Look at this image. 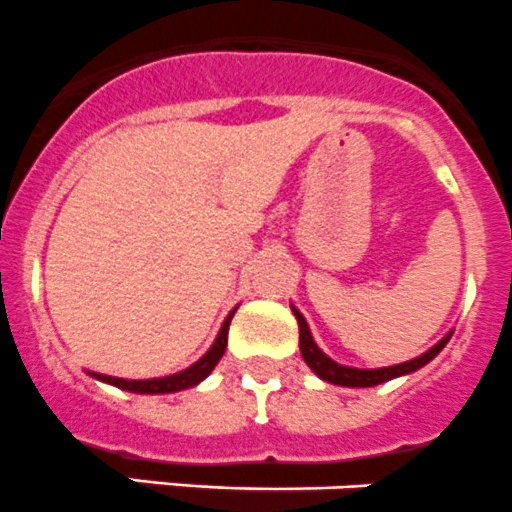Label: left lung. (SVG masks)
I'll use <instances>...</instances> for the list:
<instances>
[{
    "label": "left lung",
    "mask_w": 512,
    "mask_h": 512,
    "mask_svg": "<svg viewBox=\"0 0 512 512\" xmlns=\"http://www.w3.org/2000/svg\"><path fill=\"white\" fill-rule=\"evenodd\" d=\"M292 312H295L297 325H300V352H302V357H305L307 365H310L312 372H315V375H320L322 380L332 382V385H345V388H372V385H380V382L393 380V377L408 375V372L428 365V362L433 360V357L438 355V352L443 350L450 340V335L443 337V340H440L435 347H430L425 355L415 357V360H408V362H400V365L380 367V370H357V367L337 365L335 360H330V357H327L325 352L315 345V340H312L310 327H307L305 317H302L295 307H292Z\"/></svg>",
    "instance_id": "1"
}]
</instances>
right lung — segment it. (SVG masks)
Wrapping results in <instances>:
<instances>
[{"label":"right lung","instance_id":"obj_1","mask_svg":"<svg viewBox=\"0 0 512 512\" xmlns=\"http://www.w3.org/2000/svg\"><path fill=\"white\" fill-rule=\"evenodd\" d=\"M232 315H235V310L227 315V320H225V325H222L220 335H217L215 345H212L210 350H207L205 355L195 362V365L187 367V370H182V372H177V375L155 377V380H124V377H109V375H94V377L102 382H109V385H117V388H122V390H130V393H145V395L177 393V390L192 388V385H197L200 380H205V377L215 370V365L220 362V357L225 355L227 330H230Z\"/></svg>","mask_w":512,"mask_h":512}]
</instances>
